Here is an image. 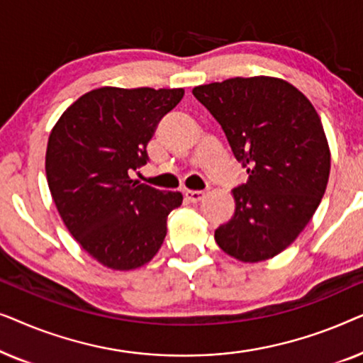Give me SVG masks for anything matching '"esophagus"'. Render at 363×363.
<instances>
[{"label":"esophagus","instance_id":"esophagus-1","mask_svg":"<svg viewBox=\"0 0 363 363\" xmlns=\"http://www.w3.org/2000/svg\"><path fill=\"white\" fill-rule=\"evenodd\" d=\"M203 198H205V191H198V190L185 191V200L190 203H200Z\"/></svg>","mask_w":363,"mask_h":363}]
</instances>
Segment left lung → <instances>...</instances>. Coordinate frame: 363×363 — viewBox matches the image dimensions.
Here are the masks:
<instances>
[{"label":"left lung","mask_w":363,"mask_h":363,"mask_svg":"<svg viewBox=\"0 0 363 363\" xmlns=\"http://www.w3.org/2000/svg\"><path fill=\"white\" fill-rule=\"evenodd\" d=\"M247 172L231 191L235 215L215 231L242 262L271 259L296 241L324 196L330 150L319 113L284 79L233 77L193 89Z\"/></svg>","instance_id":"left-lung-1"}]
</instances>
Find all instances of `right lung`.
I'll list each match as a JSON object with an SVG mask.
<instances>
[{
    "label": "right lung",
    "mask_w": 363,
    "mask_h": 363,
    "mask_svg": "<svg viewBox=\"0 0 363 363\" xmlns=\"http://www.w3.org/2000/svg\"><path fill=\"white\" fill-rule=\"evenodd\" d=\"M183 89L99 87L71 104L49 133L46 177L54 205L79 246L113 271L152 261L180 191L132 180L147 145Z\"/></svg>",
    "instance_id": "add662e5"
}]
</instances>
